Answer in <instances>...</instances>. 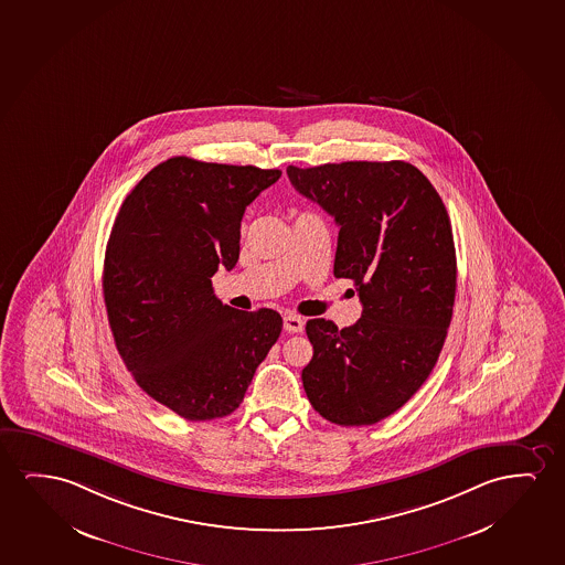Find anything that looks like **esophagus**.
<instances>
[{
	"instance_id": "1",
	"label": "esophagus",
	"mask_w": 565,
	"mask_h": 565,
	"mask_svg": "<svg viewBox=\"0 0 565 565\" xmlns=\"http://www.w3.org/2000/svg\"><path fill=\"white\" fill-rule=\"evenodd\" d=\"M285 329L288 333H302L303 319L296 313H285Z\"/></svg>"
}]
</instances>
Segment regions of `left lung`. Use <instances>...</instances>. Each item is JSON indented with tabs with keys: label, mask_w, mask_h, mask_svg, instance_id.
I'll return each mask as SVG.
<instances>
[{
	"label": "left lung",
	"mask_w": 565,
	"mask_h": 565,
	"mask_svg": "<svg viewBox=\"0 0 565 565\" xmlns=\"http://www.w3.org/2000/svg\"><path fill=\"white\" fill-rule=\"evenodd\" d=\"M296 190L339 224L334 277L350 278L362 318L310 319L303 391L326 420L372 426L398 411L436 366L454 316V231L418 168L352 160L287 168Z\"/></svg>",
	"instance_id": "8db88e82"
}]
</instances>
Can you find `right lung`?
I'll return each instance as SVG.
<instances>
[{"mask_svg":"<svg viewBox=\"0 0 565 565\" xmlns=\"http://www.w3.org/2000/svg\"><path fill=\"white\" fill-rule=\"evenodd\" d=\"M280 170L174 157L119 207L104 255L114 342L137 385L185 420L234 413L277 342L275 310H234L213 292L234 269L247 205Z\"/></svg>","mask_w":565,"mask_h":565,"instance_id":"add662e5","label":"right lung"}]
</instances>
